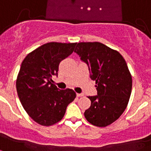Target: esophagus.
Instances as JSON below:
<instances>
[{
	"mask_svg": "<svg viewBox=\"0 0 151 151\" xmlns=\"http://www.w3.org/2000/svg\"><path fill=\"white\" fill-rule=\"evenodd\" d=\"M83 95H84L83 94H78V93H77V94H76V96L77 97H83Z\"/></svg>",
	"mask_w": 151,
	"mask_h": 151,
	"instance_id": "34e87169",
	"label": "esophagus"
}]
</instances>
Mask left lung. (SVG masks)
<instances>
[{
	"instance_id": "obj_1",
	"label": "left lung",
	"mask_w": 151,
	"mask_h": 151,
	"mask_svg": "<svg viewBox=\"0 0 151 151\" xmlns=\"http://www.w3.org/2000/svg\"><path fill=\"white\" fill-rule=\"evenodd\" d=\"M75 52L88 65L98 91L87 97L91 105L85 118L93 125L106 127L122 115L129 101L132 78L127 63L118 51L98 42L77 43Z\"/></svg>"
}]
</instances>
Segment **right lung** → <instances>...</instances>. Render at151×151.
I'll return each mask as SVG.
<instances>
[{
  "label": "right lung",
  "mask_w": 151,
  "mask_h": 151,
  "mask_svg": "<svg viewBox=\"0 0 151 151\" xmlns=\"http://www.w3.org/2000/svg\"><path fill=\"white\" fill-rule=\"evenodd\" d=\"M76 43L48 42L28 53L16 79L19 99L30 117L42 126L61 120L68 104L74 101L72 89L59 90L52 83L59 65L74 51Z\"/></svg>",
  "instance_id": "1"
}]
</instances>
